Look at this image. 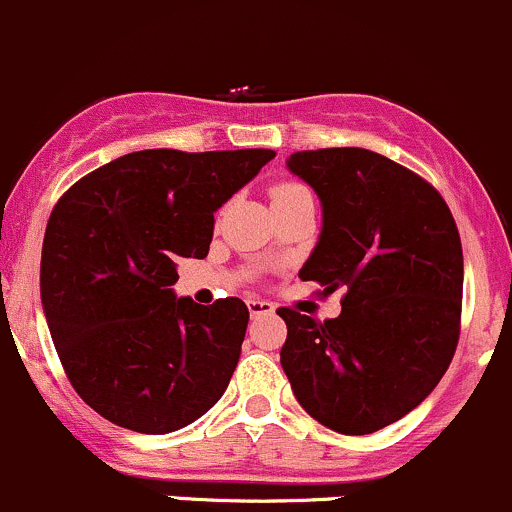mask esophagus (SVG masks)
Returning a JSON list of instances; mask_svg holds the SVG:
<instances>
[{
  "label": "esophagus",
  "instance_id": "esophagus-1",
  "mask_svg": "<svg viewBox=\"0 0 512 512\" xmlns=\"http://www.w3.org/2000/svg\"><path fill=\"white\" fill-rule=\"evenodd\" d=\"M246 305H249V313L251 318H258V315H271L273 310V303H268V300H261V298H249L246 300Z\"/></svg>",
  "mask_w": 512,
  "mask_h": 512
}]
</instances>
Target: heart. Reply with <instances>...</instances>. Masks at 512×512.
I'll use <instances>...</instances> for the list:
<instances>
[{"label": "heart", "instance_id": "b5f03b06", "mask_svg": "<svg viewBox=\"0 0 512 512\" xmlns=\"http://www.w3.org/2000/svg\"><path fill=\"white\" fill-rule=\"evenodd\" d=\"M305 194H310L308 189L300 187V184L295 182H278L271 187V202H273V209L278 207H286V204L295 202V199L305 197Z\"/></svg>", "mask_w": 512, "mask_h": 512}]
</instances>
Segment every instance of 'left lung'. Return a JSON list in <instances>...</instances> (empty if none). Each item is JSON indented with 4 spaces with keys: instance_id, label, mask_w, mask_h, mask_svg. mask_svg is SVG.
Wrapping results in <instances>:
<instances>
[{
    "instance_id": "8db88e82",
    "label": "left lung",
    "mask_w": 512,
    "mask_h": 512,
    "mask_svg": "<svg viewBox=\"0 0 512 512\" xmlns=\"http://www.w3.org/2000/svg\"><path fill=\"white\" fill-rule=\"evenodd\" d=\"M288 170L323 204L300 281L345 295L325 323L278 308L283 372L320 424L372 434L419 407L449 370L461 333V236L426 179L372 150L293 152Z\"/></svg>"
}]
</instances>
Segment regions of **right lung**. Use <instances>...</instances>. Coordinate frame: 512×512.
Listing matches in <instances>:
<instances>
[{"label": "right lung", "instance_id": "obj_1", "mask_svg": "<svg viewBox=\"0 0 512 512\" xmlns=\"http://www.w3.org/2000/svg\"><path fill=\"white\" fill-rule=\"evenodd\" d=\"M273 150H140L78 179L51 212L41 305L78 397L138 434L207 414L241 355L239 298H177L179 258H204L214 212Z\"/></svg>", "mask_w": 512, "mask_h": 512}]
</instances>
